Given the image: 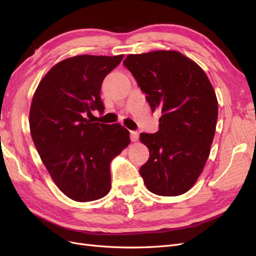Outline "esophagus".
Wrapping results in <instances>:
<instances>
[{"label": "esophagus", "instance_id": "esophagus-1", "mask_svg": "<svg viewBox=\"0 0 256 256\" xmlns=\"http://www.w3.org/2000/svg\"><path fill=\"white\" fill-rule=\"evenodd\" d=\"M138 138V134L136 131H130V140L132 142H136Z\"/></svg>", "mask_w": 256, "mask_h": 256}]
</instances>
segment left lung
I'll return each mask as SVG.
<instances>
[{
    "label": "left lung",
    "instance_id": "obj_1",
    "mask_svg": "<svg viewBox=\"0 0 256 256\" xmlns=\"http://www.w3.org/2000/svg\"><path fill=\"white\" fill-rule=\"evenodd\" d=\"M124 65L161 111L156 134H141L150 159L140 168L146 188L157 196H180L192 188L210 152L218 100L205 72L177 51L130 54Z\"/></svg>",
    "mask_w": 256,
    "mask_h": 256
}]
</instances>
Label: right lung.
Wrapping results in <instances>:
<instances>
[{"mask_svg": "<svg viewBox=\"0 0 256 256\" xmlns=\"http://www.w3.org/2000/svg\"><path fill=\"white\" fill-rule=\"evenodd\" d=\"M124 56H78L54 65L38 84L30 129L48 172L66 196L90 202L111 188L110 164L129 145V131L85 118L104 112L100 90Z\"/></svg>", "mask_w": 256, "mask_h": 256, "instance_id": "obj_1", "label": "right lung"}]
</instances>
